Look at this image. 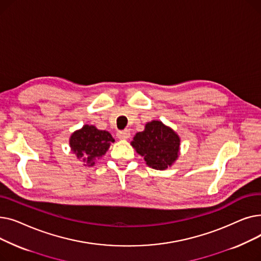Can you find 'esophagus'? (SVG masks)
<instances>
[{
  "label": "esophagus",
  "instance_id": "esophagus-1",
  "mask_svg": "<svg viewBox=\"0 0 261 261\" xmlns=\"http://www.w3.org/2000/svg\"><path fill=\"white\" fill-rule=\"evenodd\" d=\"M117 138L119 140H123L126 141L130 138V132L128 130H122V131H118L117 132Z\"/></svg>",
  "mask_w": 261,
  "mask_h": 261
}]
</instances>
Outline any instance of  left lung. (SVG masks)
Wrapping results in <instances>:
<instances>
[{
  "mask_svg": "<svg viewBox=\"0 0 261 261\" xmlns=\"http://www.w3.org/2000/svg\"><path fill=\"white\" fill-rule=\"evenodd\" d=\"M181 140L171 128L162 121L147 122L145 130L136 133L131 142L132 147L146 164L153 169L165 170L179 156Z\"/></svg>",
  "mask_w": 261,
  "mask_h": 261,
  "instance_id": "obj_1",
  "label": "left lung"
}]
</instances>
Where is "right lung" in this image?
I'll list each match as a JSON object with an SVG mask.
<instances>
[{
  "mask_svg": "<svg viewBox=\"0 0 261 261\" xmlns=\"http://www.w3.org/2000/svg\"><path fill=\"white\" fill-rule=\"evenodd\" d=\"M111 143H114V139L108 131L89 125L75 131L70 138L72 151L85 166H93L96 160L105 155Z\"/></svg>",
  "mask_w": 261,
  "mask_h": 261,
  "instance_id": "right-lung-1",
  "label": "right lung"
}]
</instances>
